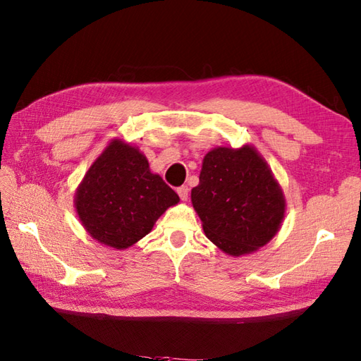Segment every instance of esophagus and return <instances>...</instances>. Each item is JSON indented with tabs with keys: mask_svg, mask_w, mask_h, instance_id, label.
<instances>
[{
	"mask_svg": "<svg viewBox=\"0 0 361 361\" xmlns=\"http://www.w3.org/2000/svg\"><path fill=\"white\" fill-rule=\"evenodd\" d=\"M178 195L180 197V200H187L188 199V195H190V190L187 185H182L178 188Z\"/></svg>",
	"mask_w": 361,
	"mask_h": 361,
	"instance_id": "34e87169",
	"label": "esophagus"
}]
</instances>
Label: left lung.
<instances>
[{"instance_id": "obj_1", "label": "left lung", "mask_w": 361, "mask_h": 361, "mask_svg": "<svg viewBox=\"0 0 361 361\" xmlns=\"http://www.w3.org/2000/svg\"><path fill=\"white\" fill-rule=\"evenodd\" d=\"M192 207L208 239L231 256L267 245L285 214L282 190L252 147H219L202 164Z\"/></svg>"}]
</instances>
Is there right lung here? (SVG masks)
Wrapping results in <instances>:
<instances>
[{
  "mask_svg": "<svg viewBox=\"0 0 361 361\" xmlns=\"http://www.w3.org/2000/svg\"><path fill=\"white\" fill-rule=\"evenodd\" d=\"M179 196L148 169L137 148L113 140L76 192V211L93 239L126 250L152 231Z\"/></svg>",
  "mask_w": 361,
  "mask_h": 361,
  "instance_id": "1",
  "label": "right lung"
}]
</instances>
